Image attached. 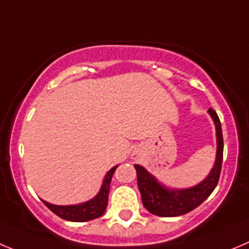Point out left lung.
<instances>
[{"label":"left lung","instance_id":"8db88e82","mask_svg":"<svg viewBox=\"0 0 249 249\" xmlns=\"http://www.w3.org/2000/svg\"><path fill=\"white\" fill-rule=\"evenodd\" d=\"M208 113L210 114V117L215 123L217 150H216L215 164L203 182L187 189H169L161 184L142 166L135 164L136 174H138V187L141 193L142 204L153 215L162 216V217L184 215L205 201L217 185L220 173H221L224 139H222L221 123L216 111L210 108Z\"/></svg>","mask_w":249,"mask_h":249}]
</instances>
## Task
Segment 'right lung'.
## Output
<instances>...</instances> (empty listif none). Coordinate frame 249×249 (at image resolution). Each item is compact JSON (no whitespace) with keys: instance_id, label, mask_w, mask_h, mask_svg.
<instances>
[{"instance_id":"obj_1","label":"right lung","mask_w":249,"mask_h":249,"mask_svg":"<svg viewBox=\"0 0 249 249\" xmlns=\"http://www.w3.org/2000/svg\"><path fill=\"white\" fill-rule=\"evenodd\" d=\"M117 167L118 166L113 167L106 174V177L103 179V184H102L98 194L93 199H90V200L86 201V203L77 204V205H54V204H50L45 200H43V203L55 215H57L61 219L67 220V221L85 222L97 219V217L103 215L107 209V205H108V194L109 188H110L111 177H113Z\"/></svg>"}]
</instances>
